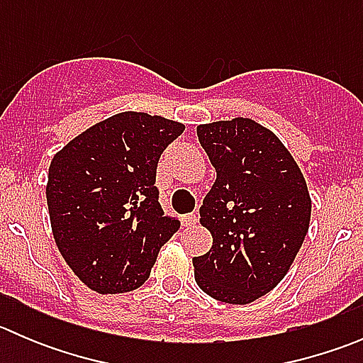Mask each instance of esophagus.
<instances>
[{"label":"esophagus","mask_w":363,"mask_h":363,"mask_svg":"<svg viewBox=\"0 0 363 363\" xmlns=\"http://www.w3.org/2000/svg\"><path fill=\"white\" fill-rule=\"evenodd\" d=\"M196 221H199V216L195 212H189V214L182 216V225L184 226H195Z\"/></svg>","instance_id":"34e87169"}]
</instances>
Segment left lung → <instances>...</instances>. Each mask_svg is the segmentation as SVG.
Returning <instances> with one entry per match:
<instances>
[{"label": "left lung", "mask_w": 363, "mask_h": 363, "mask_svg": "<svg viewBox=\"0 0 363 363\" xmlns=\"http://www.w3.org/2000/svg\"><path fill=\"white\" fill-rule=\"evenodd\" d=\"M216 168L200 207L212 247L193 258L200 290L226 303H251L281 283L309 230L306 179L283 142L246 117L200 124Z\"/></svg>", "instance_id": "1"}]
</instances>
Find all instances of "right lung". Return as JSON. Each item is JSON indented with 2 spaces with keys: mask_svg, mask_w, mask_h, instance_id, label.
Instances as JSON below:
<instances>
[{
  "mask_svg": "<svg viewBox=\"0 0 363 363\" xmlns=\"http://www.w3.org/2000/svg\"><path fill=\"white\" fill-rule=\"evenodd\" d=\"M184 124L121 112L68 142L49 167L47 205L57 250L101 295L137 290L179 230L158 202L156 168Z\"/></svg>",
  "mask_w": 363,
  "mask_h": 363,
  "instance_id": "1",
  "label": "right lung"
}]
</instances>
